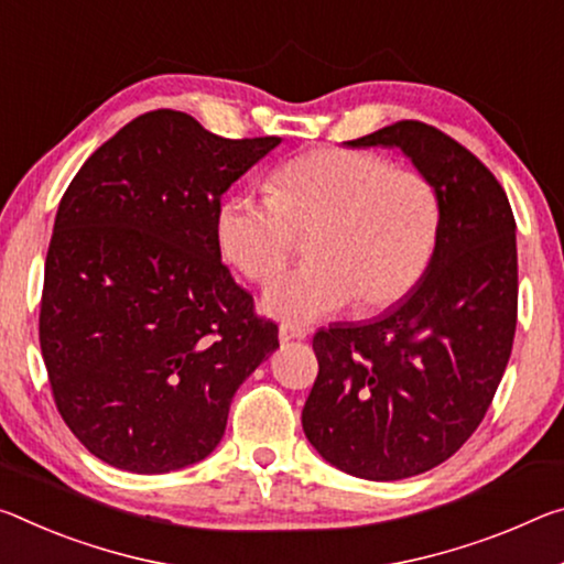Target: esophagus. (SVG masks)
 Listing matches in <instances>:
<instances>
[{
	"mask_svg": "<svg viewBox=\"0 0 564 564\" xmlns=\"http://www.w3.org/2000/svg\"><path fill=\"white\" fill-rule=\"evenodd\" d=\"M279 336L281 341H293V338H306L308 330L303 326H291V324H281L279 328Z\"/></svg>",
	"mask_w": 564,
	"mask_h": 564,
	"instance_id": "obj_1",
	"label": "esophagus"
}]
</instances>
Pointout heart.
<instances>
[{
    "label": "heart",
    "mask_w": 564,
    "mask_h": 564,
    "mask_svg": "<svg viewBox=\"0 0 564 564\" xmlns=\"http://www.w3.org/2000/svg\"><path fill=\"white\" fill-rule=\"evenodd\" d=\"M218 246L253 283H270L307 236L310 263L268 285L263 311L311 324L348 301L361 314L397 306L432 265L442 234L434 183L369 150L318 148L275 170L268 198L220 205Z\"/></svg>",
    "instance_id": "1"
}]
</instances>
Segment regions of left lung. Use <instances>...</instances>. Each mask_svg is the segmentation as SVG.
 Listing matches in <instances>:
<instances>
[{
	"mask_svg": "<svg viewBox=\"0 0 564 564\" xmlns=\"http://www.w3.org/2000/svg\"><path fill=\"white\" fill-rule=\"evenodd\" d=\"M348 145L401 148L442 203L424 281L379 318L314 336L303 432L346 475L394 481L449 459L495 399L517 328L514 216L491 170L434 124L399 120Z\"/></svg>",
	"mask_w": 564,
	"mask_h": 564,
	"instance_id": "left-lung-1",
	"label": "left lung"
}]
</instances>
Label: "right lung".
<instances>
[{"label":"right lung","instance_id":"add662e5","mask_svg":"<svg viewBox=\"0 0 564 564\" xmlns=\"http://www.w3.org/2000/svg\"><path fill=\"white\" fill-rule=\"evenodd\" d=\"M281 138L213 135L153 110L87 158L44 261L40 346L52 397L97 459L163 475L208 457L279 326L220 261V195Z\"/></svg>","mask_w":564,"mask_h":564}]
</instances>
